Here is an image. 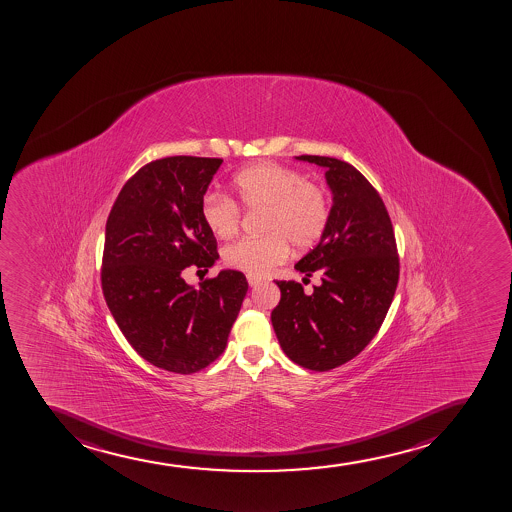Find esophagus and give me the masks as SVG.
<instances>
[{
	"instance_id": "esophagus-1",
	"label": "esophagus",
	"mask_w": 512,
	"mask_h": 512,
	"mask_svg": "<svg viewBox=\"0 0 512 512\" xmlns=\"http://www.w3.org/2000/svg\"><path fill=\"white\" fill-rule=\"evenodd\" d=\"M248 283L251 288H256V286L261 285L263 281L259 280V278H256V276H248Z\"/></svg>"
}]
</instances>
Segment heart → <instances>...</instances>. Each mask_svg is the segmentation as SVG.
<instances>
[{"instance_id": "b5f03b06", "label": "heart", "mask_w": 512, "mask_h": 512, "mask_svg": "<svg viewBox=\"0 0 512 512\" xmlns=\"http://www.w3.org/2000/svg\"><path fill=\"white\" fill-rule=\"evenodd\" d=\"M232 192L246 209H263L261 237H246L224 251L227 266L249 276L268 275L285 261L290 244L307 251L320 241L330 219L327 190L307 182L303 173L278 163H258L236 173ZM200 216L212 234L227 239L241 224L236 202L217 194H207Z\"/></svg>"}]
</instances>
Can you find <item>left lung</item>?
<instances>
[{
  "mask_svg": "<svg viewBox=\"0 0 512 512\" xmlns=\"http://www.w3.org/2000/svg\"><path fill=\"white\" fill-rule=\"evenodd\" d=\"M295 158L325 168L334 204L317 246L295 264L305 276L320 275L322 285L305 295L300 283L276 281L281 300L271 323L291 361L330 371L381 329L398 286V249L386 205L357 168L330 156Z\"/></svg>",
  "mask_w": 512,
  "mask_h": 512,
  "instance_id": "1",
  "label": "left lung"
}]
</instances>
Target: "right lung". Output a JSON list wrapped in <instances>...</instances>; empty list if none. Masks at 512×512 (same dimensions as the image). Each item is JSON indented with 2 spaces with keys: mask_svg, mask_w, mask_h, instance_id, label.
Segmentation results:
<instances>
[{
  "mask_svg": "<svg viewBox=\"0 0 512 512\" xmlns=\"http://www.w3.org/2000/svg\"><path fill=\"white\" fill-rule=\"evenodd\" d=\"M221 158L168 156L148 163L124 183L104 237V298L131 347L153 366L192 374L227 345L248 281L222 269L199 288L185 283L189 266L219 258L200 205Z\"/></svg>",
  "mask_w": 512,
  "mask_h": 512,
  "instance_id": "obj_1",
  "label": "right lung"
}]
</instances>
